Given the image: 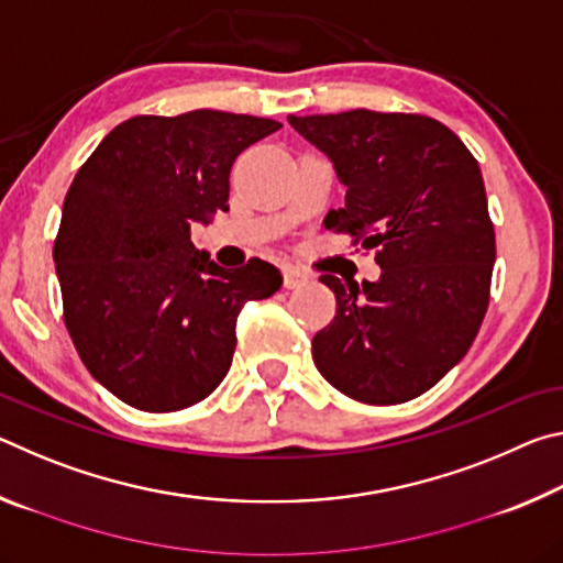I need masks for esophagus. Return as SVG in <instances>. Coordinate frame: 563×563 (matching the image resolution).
<instances>
[{
    "label": "esophagus",
    "mask_w": 563,
    "mask_h": 563,
    "mask_svg": "<svg viewBox=\"0 0 563 563\" xmlns=\"http://www.w3.org/2000/svg\"><path fill=\"white\" fill-rule=\"evenodd\" d=\"M283 283H285V288H300V285H305L308 283V273H302L300 268H283Z\"/></svg>",
    "instance_id": "esophagus-1"
}]
</instances>
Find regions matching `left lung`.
I'll return each mask as SVG.
<instances>
[{
	"label": "left lung",
	"instance_id": "obj_1",
	"mask_svg": "<svg viewBox=\"0 0 563 563\" xmlns=\"http://www.w3.org/2000/svg\"><path fill=\"white\" fill-rule=\"evenodd\" d=\"M347 188L325 228L375 247L377 283L320 275L338 310L312 338L320 375L357 402L399 405L472 347L489 308L497 241L470 148L437 119L367 109L288 117Z\"/></svg>",
	"mask_w": 563,
	"mask_h": 563
}]
</instances>
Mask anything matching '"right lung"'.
Wrapping results in <instances>:
<instances>
[{
  "label": "right lung",
  "instance_id": "right-lung-1",
  "mask_svg": "<svg viewBox=\"0 0 563 563\" xmlns=\"http://www.w3.org/2000/svg\"><path fill=\"white\" fill-rule=\"evenodd\" d=\"M280 126L211 109L133 117L74 176L54 241L64 325L121 402H201L231 367L238 312L283 285L271 263L225 271L190 243V225L228 211L233 161Z\"/></svg>",
  "mask_w": 563,
  "mask_h": 563
}]
</instances>
